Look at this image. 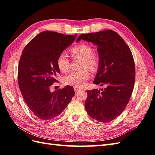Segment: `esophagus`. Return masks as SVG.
Returning <instances> with one entry per match:
<instances>
[{
	"label": "esophagus",
	"mask_w": 155,
	"mask_h": 155,
	"mask_svg": "<svg viewBox=\"0 0 155 155\" xmlns=\"http://www.w3.org/2000/svg\"><path fill=\"white\" fill-rule=\"evenodd\" d=\"M81 90H82V88H80V87H78V86H74V90L75 92H78V91Z\"/></svg>",
	"instance_id": "34e87169"
}]
</instances>
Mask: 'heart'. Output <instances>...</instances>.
Instances as JSON below:
<instances>
[{
    "label": "heart",
    "instance_id": "heart-1",
    "mask_svg": "<svg viewBox=\"0 0 155 155\" xmlns=\"http://www.w3.org/2000/svg\"><path fill=\"white\" fill-rule=\"evenodd\" d=\"M93 52V49L86 44H80L74 46L71 50V54L74 59H82L81 67H88L91 70H95L98 65V59ZM57 65L59 71L66 72L69 69V59L67 55L62 52L58 56ZM90 77V73L88 69L84 68L78 71L70 72L63 78V82L67 85L81 86Z\"/></svg>",
    "mask_w": 155,
    "mask_h": 155
}]
</instances>
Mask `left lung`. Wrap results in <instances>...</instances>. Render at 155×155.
<instances>
[{"mask_svg": "<svg viewBox=\"0 0 155 155\" xmlns=\"http://www.w3.org/2000/svg\"><path fill=\"white\" fill-rule=\"evenodd\" d=\"M81 40L97 46L99 65L94 83L105 86L86 91L85 109L95 120L109 122L122 113L132 94L136 77L132 54L120 35L110 29L81 34L77 42Z\"/></svg>", "mask_w": 155, "mask_h": 155, "instance_id": "8db88e82", "label": "left lung"}]
</instances>
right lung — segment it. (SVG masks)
<instances>
[{
    "mask_svg": "<svg viewBox=\"0 0 155 155\" xmlns=\"http://www.w3.org/2000/svg\"><path fill=\"white\" fill-rule=\"evenodd\" d=\"M77 36L43 31L23 50L18 65L19 87L31 111L41 120H48L59 116L74 95L71 86L54 92H50V86L58 81V56Z\"/></svg>",
    "mask_w": 155,
    "mask_h": 155,
    "instance_id": "obj_1",
    "label": "right lung"
}]
</instances>
